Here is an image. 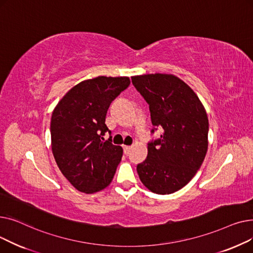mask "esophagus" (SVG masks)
Instances as JSON below:
<instances>
[{"instance_id":"obj_1","label":"esophagus","mask_w":253,"mask_h":253,"mask_svg":"<svg viewBox=\"0 0 253 253\" xmlns=\"http://www.w3.org/2000/svg\"><path fill=\"white\" fill-rule=\"evenodd\" d=\"M123 150H124V154H125V155H128L129 152H130V150H131V147H129V145H124Z\"/></svg>"}]
</instances>
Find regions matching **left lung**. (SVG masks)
I'll return each mask as SVG.
<instances>
[{
    "label": "left lung",
    "instance_id": "8db88e82",
    "mask_svg": "<svg viewBox=\"0 0 253 253\" xmlns=\"http://www.w3.org/2000/svg\"><path fill=\"white\" fill-rule=\"evenodd\" d=\"M132 84L150 105L152 133H163L149 142L145 160L137 165L141 182L150 191L172 194L197 173L208 147V118L196 93L173 75L132 77Z\"/></svg>",
    "mask_w": 253,
    "mask_h": 253
}]
</instances>
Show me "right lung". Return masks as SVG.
<instances>
[{
    "label": "right lung",
    "mask_w": 253,
    "mask_h": 253,
    "mask_svg": "<svg viewBox=\"0 0 253 253\" xmlns=\"http://www.w3.org/2000/svg\"><path fill=\"white\" fill-rule=\"evenodd\" d=\"M130 85L127 77H97L72 88L51 118L52 153L62 174L86 194L108 187L123 156L112 143L105 116L112 101Z\"/></svg>",
    "instance_id": "add662e5"
}]
</instances>
